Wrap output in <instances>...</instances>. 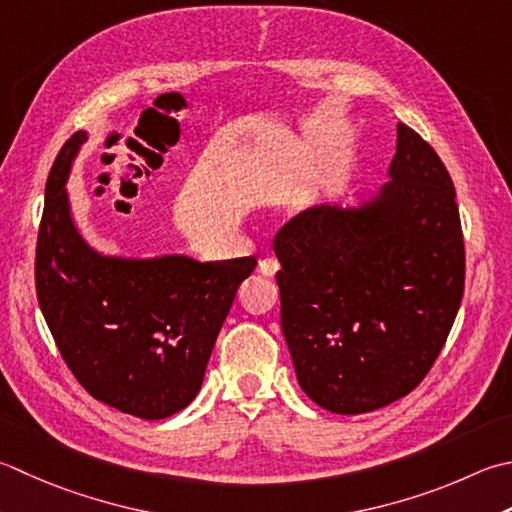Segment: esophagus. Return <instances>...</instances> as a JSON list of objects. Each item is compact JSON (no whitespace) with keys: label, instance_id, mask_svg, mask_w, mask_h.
Returning <instances> with one entry per match:
<instances>
[{"label":"esophagus","instance_id":"1","mask_svg":"<svg viewBox=\"0 0 512 512\" xmlns=\"http://www.w3.org/2000/svg\"><path fill=\"white\" fill-rule=\"evenodd\" d=\"M277 270H279V262L275 257H266V259H262V262H259V273L266 275V277H273Z\"/></svg>","mask_w":512,"mask_h":512}]
</instances>
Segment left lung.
Listing matches in <instances>:
<instances>
[{
	"label": "left lung",
	"instance_id": "8db88e82",
	"mask_svg": "<svg viewBox=\"0 0 512 512\" xmlns=\"http://www.w3.org/2000/svg\"><path fill=\"white\" fill-rule=\"evenodd\" d=\"M388 177L357 208L304 210L273 242L297 382L330 413H370L417 388L464 297L453 179L406 124Z\"/></svg>",
	"mask_w": 512,
	"mask_h": 512
}]
</instances>
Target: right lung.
Returning <instances> with one entry per match:
<instances>
[{"mask_svg":"<svg viewBox=\"0 0 512 512\" xmlns=\"http://www.w3.org/2000/svg\"><path fill=\"white\" fill-rule=\"evenodd\" d=\"M84 142V130L68 139L46 182L35 255L39 308L90 395L133 417L164 419L202 388L215 339L257 259L97 253L79 235L66 193Z\"/></svg>","mask_w":512,"mask_h":512,"instance_id":"right-lung-1","label":"right lung"}]
</instances>
